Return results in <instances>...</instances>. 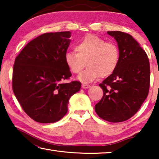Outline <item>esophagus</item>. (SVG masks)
Listing matches in <instances>:
<instances>
[{
	"instance_id": "obj_1",
	"label": "esophagus",
	"mask_w": 159,
	"mask_h": 159,
	"mask_svg": "<svg viewBox=\"0 0 159 159\" xmlns=\"http://www.w3.org/2000/svg\"><path fill=\"white\" fill-rule=\"evenodd\" d=\"M90 87V85L86 84V83H83L82 84V88H84V89H87V88H89Z\"/></svg>"
}]
</instances>
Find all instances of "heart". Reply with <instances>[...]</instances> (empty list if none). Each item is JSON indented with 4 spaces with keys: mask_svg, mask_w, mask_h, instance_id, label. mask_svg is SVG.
<instances>
[{
    "mask_svg": "<svg viewBox=\"0 0 159 159\" xmlns=\"http://www.w3.org/2000/svg\"><path fill=\"white\" fill-rule=\"evenodd\" d=\"M77 53L66 52L64 61L69 71L80 74L87 64L88 68L79 76L83 83H90L99 76L111 75L119 62L120 53L117 45L107 43L94 34L85 36L75 46Z\"/></svg>",
    "mask_w": 159,
    "mask_h": 159,
    "instance_id": "1",
    "label": "heart"
}]
</instances>
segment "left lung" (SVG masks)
I'll return each mask as SVG.
<instances>
[{"instance_id": "left-lung-1", "label": "left lung", "mask_w": 159, "mask_h": 159, "mask_svg": "<svg viewBox=\"0 0 159 159\" xmlns=\"http://www.w3.org/2000/svg\"><path fill=\"white\" fill-rule=\"evenodd\" d=\"M107 34L117 42L119 62L114 73L99 84L104 95L95 110L107 121L122 122L135 114L147 98L149 61L145 51L130 34L118 31Z\"/></svg>"}]
</instances>
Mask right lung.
Segmentation results:
<instances>
[{
	"label": "right lung",
	"instance_id": "add662e5",
	"mask_svg": "<svg viewBox=\"0 0 159 159\" xmlns=\"http://www.w3.org/2000/svg\"><path fill=\"white\" fill-rule=\"evenodd\" d=\"M71 32L45 33L32 40L15 59L12 89L24 111L35 121L55 123L68 111L81 83H64L71 76L64 61Z\"/></svg>",
	"mask_w": 159,
	"mask_h": 159
}]
</instances>
